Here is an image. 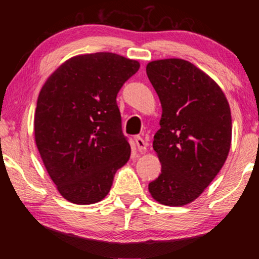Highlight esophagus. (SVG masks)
<instances>
[{"label":"esophagus","mask_w":259,"mask_h":259,"mask_svg":"<svg viewBox=\"0 0 259 259\" xmlns=\"http://www.w3.org/2000/svg\"><path fill=\"white\" fill-rule=\"evenodd\" d=\"M136 144H137L138 150H139V152H145V151H146L147 145H146V143H145V141H144L143 138L136 137Z\"/></svg>","instance_id":"esophagus-1"}]
</instances>
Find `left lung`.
I'll return each instance as SVG.
<instances>
[{
  "label": "left lung",
  "mask_w": 259,
  "mask_h": 259,
  "mask_svg": "<svg viewBox=\"0 0 259 259\" xmlns=\"http://www.w3.org/2000/svg\"><path fill=\"white\" fill-rule=\"evenodd\" d=\"M146 73L162 108L153 140L161 173L148 191L162 205L184 206L204 192L228 158L231 111L215 81L186 60H155Z\"/></svg>",
  "instance_id": "8db88e82"
}]
</instances>
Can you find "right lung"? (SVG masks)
Segmentation results:
<instances>
[{
    "label": "right lung",
    "mask_w": 259,
    "mask_h": 259,
    "mask_svg": "<svg viewBox=\"0 0 259 259\" xmlns=\"http://www.w3.org/2000/svg\"><path fill=\"white\" fill-rule=\"evenodd\" d=\"M140 63L113 53L76 55L48 77L37 98L35 143L49 177L70 203H98L128 161L116 95Z\"/></svg>",
    "instance_id": "add662e5"
}]
</instances>
